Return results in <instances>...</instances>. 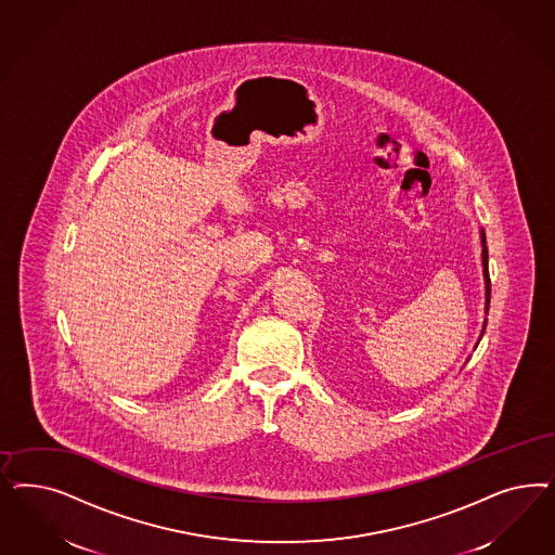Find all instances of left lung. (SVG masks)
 I'll use <instances>...</instances> for the list:
<instances>
[{
    "label": "left lung",
    "mask_w": 555,
    "mask_h": 555,
    "mask_svg": "<svg viewBox=\"0 0 555 555\" xmlns=\"http://www.w3.org/2000/svg\"><path fill=\"white\" fill-rule=\"evenodd\" d=\"M480 241H482V273H483V286H486V306H483V310H486V314H488V308H490V275H488V247H486V233L480 231ZM483 328H486V319H483L482 333H480V339H482ZM478 339V343H480ZM478 343H476V347H478Z\"/></svg>",
    "instance_id": "obj_1"
}]
</instances>
